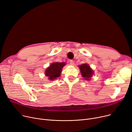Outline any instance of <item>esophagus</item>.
Wrapping results in <instances>:
<instances>
[{
	"mask_svg": "<svg viewBox=\"0 0 132 132\" xmlns=\"http://www.w3.org/2000/svg\"><path fill=\"white\" fill-rule=\"evenodd\" d=\"M69 64L70 65H73L74 64V62L73 61H72V60H69Z\"/></svg>",
	"mask_w": 132,
	"mask_h": 132,
	"instance_id": "esophagus-1",
	"label": "esophagus"
}]
</instances>
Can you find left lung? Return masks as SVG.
<instances>
[{
	"instance_id": "obj_1",
	"label": "left lung",
	"mask_w": 132,
	"mask_h": 132,
	"mask_svg": "<svg viewBox=\"0 0 132 132\" xmlns=\"http://www.w3.org/2000/svg\"><path fill=\"white\" fill-rule=\"evenodd\" d=\"M82 76L86 80H89L94 74V71L87 64H83L79 66Z\"/></svg>"
}]
</instances>
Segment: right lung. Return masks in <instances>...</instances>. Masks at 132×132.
<instances>
[{"instance_id":"obj_1","label":"right lung","mask_w":132,"mask_h":132,"mask_svg":"<svg viewBox=\"0 0 132 132\" xmlns=\"http://www.w3.org/2000/svg\"><path fill=\"white\" fill-rule=\"evenodd\" d=\"M66 65L65 63H53L45 70V75L51 80L59 77L62 72L63 67Z\"/></svg>"}]
</instances>
